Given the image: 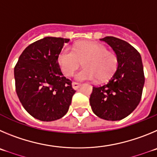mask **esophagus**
I'll return each instance as SVG.
<instances>
[{
	"label": "esophagus",
	"instance_id": "obj_1",
	"mask_svg": "<svg viewBox=\"0 0 157 157\" xmlns=\"http://www.w3.org/2000/svg\"><path fill=\"white\" fill-rule=\"evenodd\" d=\"M80 86V84H79V83H77V82H74L73 81V83H72V87H73V89H75V90H77V89H78V87Z\"/></svg>",
	"mask_w": 157,
	"mask_h": 157
}]
</instances>
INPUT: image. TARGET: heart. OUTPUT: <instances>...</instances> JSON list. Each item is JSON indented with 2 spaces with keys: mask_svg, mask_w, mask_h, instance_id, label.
<instances>
[{
  "mask_svg": "<svg viewBox=\"0 0 157 157\" xmlns=\"http://www.w3.org/2000/svg\"><path fill=\"white\" fill-rule=\"evenodd\" d=\"M82 60L84 67L75 74L78 80L98 78L100 81H106L112 77L118 66L117 55L94 42H80L73 49L66 47L59 53V66L66 76H71Z\"/></svg>",
  "mask_w": 157,
  "mask_h": 157,
  "instance_id": "b5f03b06",
  "label": "heart"
}]
</instances>
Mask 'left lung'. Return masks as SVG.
Here are the masks:
<instances>
[{"instance_id": "left-lung-1", "label": "left lung", "mask_w": 157, "mask_h": 157, "mask_svg": "<svg viewBox=\"0 0 157 157\" xmlns=\"http://www.w3.org/2000/svg\"><path fill=\"white\" fill-rule=\"evenodd\" d=\"M113 49L118 66L108 83L93 87L90 105L96 116L106 121H121L133 112L142 98L145 84L139 52L130 44L114 36L100 39Z\"/></svg>"}]
</instances>
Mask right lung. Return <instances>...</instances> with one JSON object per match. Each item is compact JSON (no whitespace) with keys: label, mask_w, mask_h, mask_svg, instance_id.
<instances>
[{"label":"right lung","mask_w":157,"mask_h":157,"mask_svg":"<svg viewBox=\"0 0 157 157\" xmlns=\"http://www.w3.org/2000/svg\"><path fill=\"white\" fill-rule=\"evenodd\" d=\"M70 39L47 36L22 52L14 69L15 90L24 109L41 121L60 119L76 91L59 67V53Z\"/></svg>","instance_id":"obj_1"}]
</instances>
